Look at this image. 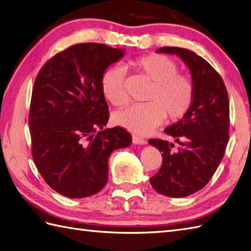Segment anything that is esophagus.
<instances>
[{
  "mask_svg": "<svg viewBox=\"0 0 251 251\" xmlns=\"http://www.w3.org/2000/svg\"><path fill=\"white\" fill-rule=\"evenodd\" d=\"M132 142L136 143V145H146L147 140L145 138H142L138 135H132Z\"/></svg>",
  "mask_w": 251,
  "mask_h": 251,
  "instance_id": "1",
  "label": "esophagus"
}]
</instances>
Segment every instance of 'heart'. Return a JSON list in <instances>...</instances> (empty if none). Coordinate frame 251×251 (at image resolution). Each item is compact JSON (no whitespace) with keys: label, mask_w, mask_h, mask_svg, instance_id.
<instances>
[{"label":"heart","mask_w":251,"mask_h":251,"mask_svg":"<svg viewBox=\"0 0 251 251\" xmlns=\"http://www.w3.org/2000/svg\"><path fill=\"white\" fill-rule=\"evenodd\" d=\"M131 69L152 83L146 100L116 111L115 124L134 132L146 134L157 127L167 116L179 121L189 113L195 99V84L191 76L179 73L178 63L161 54H149L127 62ZM101 90L112 104L121 106L128 101L125 86V71L111 67L101 77Z\"/></svg>","instance_id":"obj_1"}]
</instances>
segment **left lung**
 I'll list each match as a JSON object with an SVG mask.
<instances>
[{
    "label": "left lung",
    "mask_w": 251,
    "mask_h": 251,
    "mask_svg": "<svg viewBox=\"0 0 251 251\" xmlns=\"http://www.w3.org/2000/svg\"><path fill=\"white\" fill-rule=\"evenodd\" d=\"M156 51L179 56L195 84L189 113L164 130L179 147L157 138L149 140L163 157L161 168L150 179L154 190L165 196L184 197L209 182L225 155L230 128L228 95L220 74L195 52L170 46Z\"/></svg>",
    "instance_id": "obj_1"
}]
</instances>
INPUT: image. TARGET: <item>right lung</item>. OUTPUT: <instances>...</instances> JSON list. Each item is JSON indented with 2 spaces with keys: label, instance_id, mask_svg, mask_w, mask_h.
<instances>
[{
  "label": "right lung",
  "instance_id": "add662e5",
  "mask_svg": "<svg viewBox=\"0 0 251 251\" xmlns=\"http://www.w3.org/2000/svg\"><path fill=\"white\" fill-rule=\"evenodd\" d=\"M123 55L104 44H75L37 73L29 113L32 157L45 182L63 196L98 193L108 181L110 154L131 143L123 127L103 129L109 106L101 77Z\"/></svg>",
  "mask_w": 251,
  "mask_h": 251
}]
</instances>
